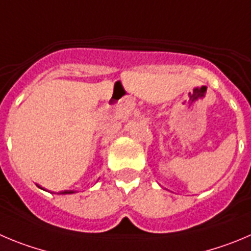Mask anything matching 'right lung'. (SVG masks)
<instances>
[{
  "mask_svg": "<svg viewBox=\"0 0 251 251\" xmlns=\"http://www.w3.org/2000/svg\"><path fill=\"white\" fill-rule=\"evenodd\" d=\"M63 194H70V193H74V192L73 191H64V192H62Z\"/></svg>",
  "mask_w": 251,
  "mask_h": 251,
  "instance_id": "right-lung-1",
  "label": "right lung"
}]
</instances>
